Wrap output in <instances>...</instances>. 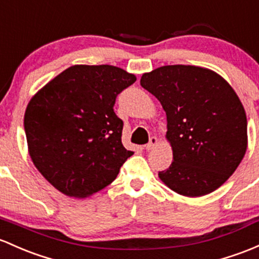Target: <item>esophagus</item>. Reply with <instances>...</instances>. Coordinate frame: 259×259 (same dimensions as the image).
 Wrapping results in <instances>:
<instances>
[{"instance_id":"34e87169","label":"esophagus","mask_w":259,"mask_h":259,"mask_svg":"<svg viewBox=\"0 0 259 259\" xmlns=\"http://www.w3.org/2000/svg\"><path fill=\"white\" fill-rule=\"evenodd\" d=\"M157 143H158L157 137H151V140H149L148 143L146 144V149L147 151H152V149L157 146Z\"/></svg>"}]
</instances>
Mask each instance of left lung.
<instances>
[{
  "mask_svg": "<svg viewBox=\"0 0 259 259\" xmlns=\"http://www.w3.org/2000/svg\"><path fill=\"white\" fill-rule=\"evenodd\" d=\"M141 86L166 113L173 163L160 180L190 197L220 188L247 149L246 112L229 82L208 69L166 65L142 75Z\"/></svg>",
  "mask_w": 259,
  "mask_h": 259,
  "instance_id": "obj_1",
  "label": "left lung"
}]
</instances>
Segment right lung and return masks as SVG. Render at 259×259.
<instances>
[{"label":"right lung","mask_w":259,"mask_h":259,"mask_svg":"<svg viewBox=\"0 0 259 259\" xmlns=\"http://www.w3.org/2000/svg\"><path fill=\"white\" fill-rule=\"evenodd\" d=\"M135 81L112 65H74L33 96L24 115L29 155L55 189L86 197L116 179L133 152L122 144L113 106Z\"/></svg>","instance_id":"add662e5"}]
</instances>
